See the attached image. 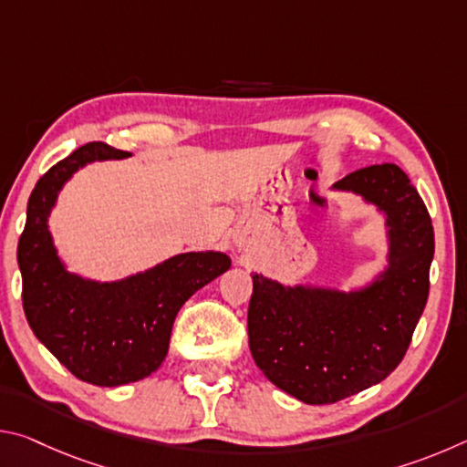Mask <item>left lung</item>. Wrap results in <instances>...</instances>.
I'll return each mask as SVG.
<instances>
[{
    "instance_id": "1",
    "label": "left lung",
    "mask_w": 467,
    "mask_h": 467,
    "mask_svg": "<svg viewBox=\"0 0 467 467\" xmlns=\"http://www.w3.org/2000/svg\"><path fill=\"white\" fill-rule=\"evenodd\" d=\"M385 212L389 267L350 292L282 286L253 274L249 348L270 381L305 404H336L383 381L412 342L429 298L434 231L429 210L398 164H373L334 185Z\"/></svg>"
}]
</instances>
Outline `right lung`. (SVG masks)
I'll use <instances>...</instances> for the list:
<instances>
[{
	"label": "right lung",
	"mask_w": 467,
	"mask_h": 467,
	"mask_svg": "<svg viewBox=\"0 0 467 467\" xmlns=\"http://www.w3.org/2000/svg\"><path fill=\"white\" fill-rule=\"evenodd\" d=\"M130 152L105 141L74 150L36 181L18 241L22 306L35 336L69 373L117 387L148 377L169 352L172 323L185 300L231 267L224 253H183L119 282L67 274L55 253L47 218L63 183L92 161Z\"/></svg>",
	"instance_id": "obj_1"
}]
</instances>
